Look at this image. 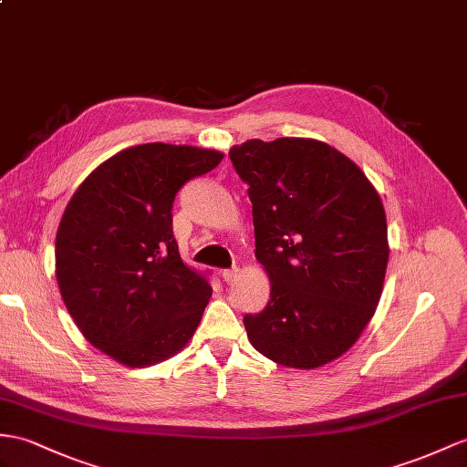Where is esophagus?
I'll return each mask as SVG.
<instances>
[{
    "instance_id": "34e87169",
    "label": "esophagus",
    "mask_w": 467,
    "mask_h": 467,
    "mask_svg": "<svg viewBox=\"0 0 467 467\" xmlns=\"http://www.w3.org/2000/svg\"><path fill=\"white\" fill-rule=\"evenodd\" d=\"M237 277H240V269H237V267H234V269H223V271H222V279H223L225 283H234Z\"/></svg>"
}]
</instances>
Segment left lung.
<instances>
[{"label":"left lung","instance_id":"left-lung-1","mask_svg":"<svg viewBox=\"0 0 467 467\" xmlns=\"http://www.w3.org/2000/svg\"><path fill=\"white\" fill-rule=\"evenodd\" d=\"M230 158L271 281L265 309L244 317L249 343L283 367H323L357 343L380 301L389 232L379 192L321 140L254 139Z\"/></svg>","mask_w":467,"mask_h":467}]
</instances>
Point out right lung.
<instances>
[{"mask_svg": "<svg viewBox=\"0 0 467 467\" xmlns=\"http://www.w3.org/2000/svg\"><path fill=\"white\" fill-rule=\"evenodd\" d=\"M218 150L150 142L109 158L77 188L57 230V283L90 345L130 368L186 347L212 297L180 257L172 203Z\"/></svg>", "mask_w": 467, "mask_h": 467, "instance_id": "right-lung-1", "label": "right lung"}]
</instances>
